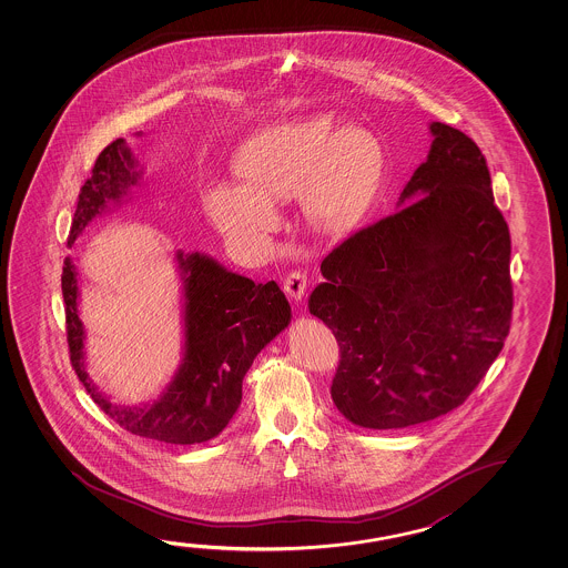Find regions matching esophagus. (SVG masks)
I'll return each mask as SVG.
<instances>
[{
  "mask_svg": "<svg viewBox=\"0 0 568 568\" xmlns=\"http://www.w3.org/2000/svg\"><path fill=\"white\" fill-rule=\"evenodd\" d=\"M283 288L287 293L288 297L301 301L305 291H307V275L301 273V271H291L285 281H283Z\"/></svg>",
  "mask_w": 568,
  "mask_h": 568,
  "instance_id": "34e87169",
  "label": "esophagus"
}]
</instances>
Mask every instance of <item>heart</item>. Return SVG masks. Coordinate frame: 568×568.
Returning <instances> with one entry per match:
<instances>
[{
  "instance_id": "1",
  "label": "heart",
  "mask_w": 568,
  "mask_h": 568,
  "mask_svg": "<svg viewBox=\"0 0 568 568\" xmlns=\"http://www.w3.org/2000/svg\"><path fill=\"white\" fill-rule=\"evenodd\" d=\"M237 184H214L204 204L212 224L240 245H261L277 227L273 204L301 195L318 232L341 233L363 217L381 186L386 150L368 129H343L316 112L273 122L245 140L233 160Z\"/></svg>"
}]
</instances>
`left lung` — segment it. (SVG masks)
<instances>
[{
	"label": "left lung",
	"instance_id": "left-lung-1",
	"mask_svg": "<svg viewBox=\"0 0 568 568\" xmlns=\"http://www.w3.org/2000/svg\"><path fill=\"white\" fill-rule=\"evenodd\" d=\"M429 132L400 210L336 245L308 297L341 346L331 396L361 428H408L462 406L511 326V235L485 156L444 122Z\"/></svg>",
	"mask_w": 568,
	"mask_h": 568
}]
</instances>
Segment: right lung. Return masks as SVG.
I'll return each instance as SVG.
<instances>
[{"label": "right lung", "instance_id": "right-lung-1", "mask_svg": "<svg viewBox=\"0 0 568 568\" xmlns=\"http://www.w3.org/2000/svg\"><path fill=\"white\" fill-rule=\"evenodd\" d=\"M140 180L139 160L124 139L114 140L99 154L93 176L81 187L67 243L73 245L97 215L121 205ZM176 261L184 297L182 361L159 398L140 406L111 402L87 374L81 293L71 257L63 265L61 288L71 364L94 404L134 436L192 446L220 436L235 416L245 374L255 356L287 328L291 307L275 281L255 285L205 253L178 250Z\"/></svg>", "mask_w": 568, "mask_h": 568}]
</instances>
